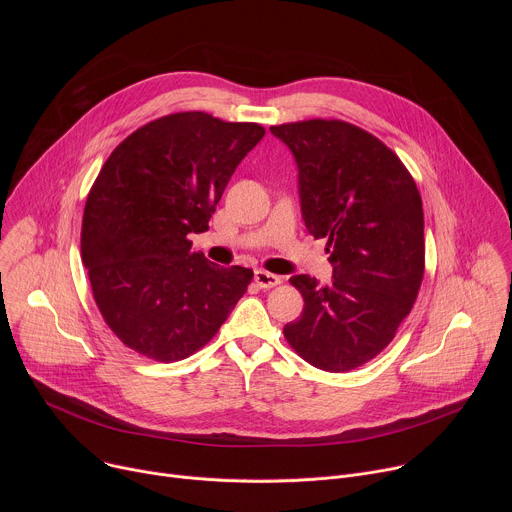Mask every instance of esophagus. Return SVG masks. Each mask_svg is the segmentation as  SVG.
<instances>
[{"label":"esophagus","mask_w":512,"mask_h":512,"mask_svg":"<svg viewBox=\"0 0 512 512\" xmlns=\"http://www.w3.org/2000/svg\"><path fill=\"white\" fill-rule=\"evenodd\" d=\"M253 279H255V283H257L261 289L275 287V285H279V283H281V277H279V275L269 273V271H265V269H257V271H255V275H253Z\"/></svg>","instance_id":"1"}]
</instances>
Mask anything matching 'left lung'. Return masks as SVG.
<instances>
[{"label": "left lung", "instance_id": "left-lung-1", "mask_svg": "<svg viewBox=\"0 0 512 512\" xmlns=\"http://www.w3.org/2000/svg\"><path fill=\"white\" fill-rule=\"evenodd\" d=\"M298 164L302 216L328 239L332 283L294 275L304 310L283 334L306 362L346 373L375 358L411 312L425 269L423 206L415 180L387 145L352 123L273 125Z\"/></svg>", "mask_w": 512, "mask_h": 512}]
</instances>
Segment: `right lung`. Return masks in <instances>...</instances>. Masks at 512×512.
Instances as JSON below:
<instances>
[{"label": "right lung", "mask_w": 512, "mask_h": 512, "mask_svg": "<svg viewBox=\"0 0 512 512\" xmlns=\"http://www.w3.org/2000/svg\"><path fill=\"white\" fill-rule=\"evenodd\" d=\"M265 135L202 111L172 113L125 137L85 204L81 255L107 326L131 350L182 360L243 298L253 271L192 249L233 172Z\"/></svg>", "instance_id": "1"}]
</instances>
